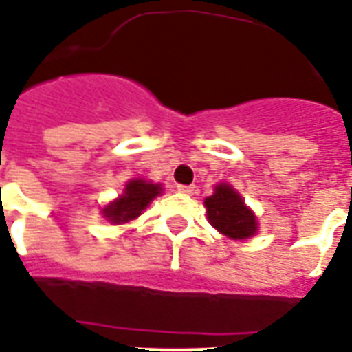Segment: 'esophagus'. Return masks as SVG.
<instances>
[{
  "label": "esophagus",
  "instance_id": "1",
  "mask_svg": "<svg viewBox=\"0 0 352 352\" xmlns=\"http://www.w3.org/2000/svg\"><path fill=\"white\" fill-rule=\"evenodd\" d=\"M177 190H179V192H181V193H184V195H190V193L193 192V186H186V184H179V186H177Z\"/></svg>",
  "mask_w": 352,
  "mask_h": 352
}]
</instances>
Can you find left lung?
I'll use <instances>...</instances> for the list:
<instances>
[{
    "label": "left lung",
    "mask_w": 352,
    "mask_h": 352,
    "mask_svg": "<svg viewBox=\"0 0 352 352\" xmlns=\"http://www.w3.org/2000/svg\"><path fill=\"white\" fill-rule=\"evenodd\" d=\"M210 225L232 239H246L256 234V215L230 184H219L214 195L204 199Z\"/></svg>",
    "instance_id": "left-lung-1"
}]
</instances>
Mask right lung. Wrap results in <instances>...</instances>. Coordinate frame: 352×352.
Returning a JSON list of instances; mask_svg holds the SVG:
<instances>
[{
	"instance_id": "1",
	"label": "right lung",
	"mask_w": 352,
	"mask_h": 352,
	"mask_svg": "<svg viewBox=\"0 0 352 352\" xmlns=\"http://www.w3.org/2000/svg\"><path fill=\"white\" fill-rule=\"evenodd\" d=\"M160 193V184H151V182H146L142 179H137V181H129L126 184V190H124V195L115 201L113 204H109L104 214L111 223H127V221L135 219L138 215L142 214V210L148 206L151 201H153L157 195Z\"/></svg>"
}]
</instances>
